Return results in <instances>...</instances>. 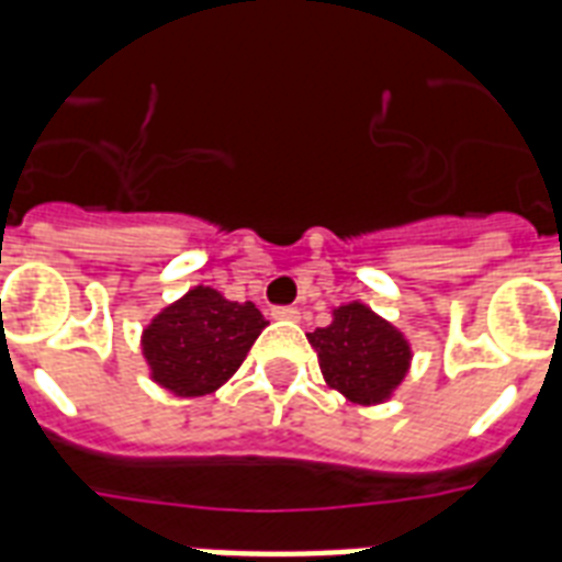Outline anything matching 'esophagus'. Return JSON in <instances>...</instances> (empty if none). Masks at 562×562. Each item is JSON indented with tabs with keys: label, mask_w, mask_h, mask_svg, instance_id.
I'll return each instance as SVG.
<instances>
[{
	"label": "esophagus",
	"mask_w": 562,
	"mask_h": 562,
	"mask_svg": "<svg viewBox=\"0 0 562 562\" xmlns=\"http://www.w3.org/2000/svg\"><path fill=\"white\" fill-rule=\"evenodd\" d=\"M271 315H273V321H300V308L297 306H277Z\"/></svg>",
	"instance_id": "esophagus-1"
}]
</instances>
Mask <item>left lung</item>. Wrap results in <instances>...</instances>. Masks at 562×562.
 Wrapping results in <instances>:
<instances>
[{
	"instance_id": "left-lung-1",
	"label": "left lung",
	"mask_w": 562,
	"mask_h": 562,
	"mask_svg": "<svg viewBox=\"0 0 562 562\" xmlns=\"http://www.w3.org/2000/svg\"><path fill=\"white\" fill-rule=\"evenodd\" d=\"M324 382L356 405H382L411 370V341L361 300L333 308L324 329L306 333Z\"/></svg>"
}]
</instances>
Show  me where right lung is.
Masks as SVG:
<instances>
[{"label": "right lung", "instance_id": "1", "mask_svg": "<svg viewBox=\"0 0 562 562\" xmlns=\"http://www.w3.org/2000/svg\"><path fill=\"white\" fill-rule=\"evenodd\" d=\"M265 326L268 321L250 300L236 303L201 282L151 317L139 350L154 384L194 400L233 379Z\"/></svg>", "mask_w": 562, "mask_h": 562}]
</instances>
